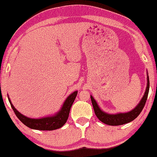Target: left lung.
<instances>
[{"instance_id": "left-lung-1", "label": "left lung", "mask_w": 157, "mask_h": 157, "mask_svg": "<svg viewBox=\"0 0 157 157\" xmlns=\"http://www.w3.org/2000/svg\"><path fill=\"white\" fill-rule=\"evenodd\" d=\"M149 90V75L147 74V85L143 97L142 98L141 101L137 104V106L134 109H132L131 111L128 112V113H120L116 114H109L105 113L99 108V106H98L97 103L96 102L92 96H91L90 97L96 116L102 123L109 125H121L131 122L140 115V113H141L142 109L144 108V105H145L147 97H148Z\"/></svg>"}]
</instances>
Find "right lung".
Here are the masks:
<instances>
[{
    "mask_svg": "<svg viewBox=\"0 0 157 157\" xmlns=\"http://www.w3.org/2000/svg\"><path fill=\"white\" fill-rule=\"evenodd\" d=\"M77 94H78V91H75L68 96L67 99H65L64 104H63L62 108L54 116L36 119L28 118V117L20 113L14 107L13 104L11 103L10 98L8 97L12 109L15 112L16 116L17 117L21 122L24 123L28 128L39 130H53L61 128L66 123L67 118H68L71 108L75 99Z\"/></svg>",
    "mask_w": 157,
    "mask_h": 157,
    "instance_id": "add662e5",
    "label": "right lung"
}]
</instances>
